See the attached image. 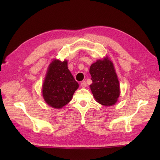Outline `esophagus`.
<instances>
[{
  "instance_id": "obj_1",
  "label": "esophagus",
  "mask_w": 160,
  "mask_h": 160,
  "mask_svg": "<svg viewBox=\"0 0 160 160\" xmlns=\"http://www.w3.org/2000/svg\"><path fill=\"white\" fill-rule=\"evenodd\" d=\"M80 86H81L82 88H86V87H87V83H86V81L82 82L81 83H80Z\"/></svg>"
}]
</instances>
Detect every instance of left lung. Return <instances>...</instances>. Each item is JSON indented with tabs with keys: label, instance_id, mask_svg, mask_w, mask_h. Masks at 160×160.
I'll return each mask as SVG.
<instances>
[{
	"label": "left lung",
	"instance_id": "obj_1",
	"mask_svg": "<svg viewBox=\"0 0 160 160\" xmlns=\"http://www.w3.org/2000/svg\"><path fill=\"white\" fill-rule=\"evenodd\" d=\"M93 82L90 88L96 101L104 106L115 104L120 95L119 82L112 62L106 57L97 60L89 69Z\"/></svg>",
	"mask_w": 160,
	"mask_h": 160
}]
</instances>
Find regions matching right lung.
Instances as JSON below:
<instances>
[{
    "mask_svg": "<svg viewBox=\"0 0 160 160\" xmlns=\"http://www.w3.org/2000/svg\"><path fill=\"white\" fill-rule=\"evenodd\" d=\"M79 87L67 67V61L53 60L48 66L42 93L46 103L59 109L68 104Z\"/></svg>",
    "mask_w": 160,
    "mask_h": 160,
    "instance_id": "obj_1",
    "label": "right lung"
}]
</instances>
